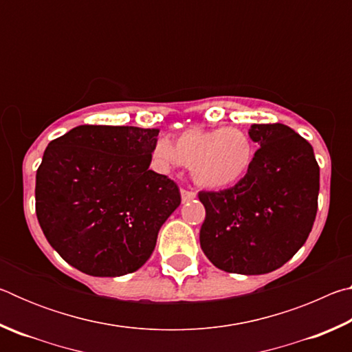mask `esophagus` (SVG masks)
I'll list each match as a JSON object with an SVG mask.
<instances>
[{"instance_id":"obj_1","label":"esophagus","mask_w":352,"mask_h":352,"mask_svg":"<svg viewBox=\"0 0 352 352\" xmlns=\"http://www.w3.org/2000/svg\"><path fill=\"white\" fill-rule=\"evenodd\" d=\"M197 197V194H195V190H189V189H182V201L183 204H186V201H190Z\"/></svg>"}]
</instances>
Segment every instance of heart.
I'll return each instance as SVG.
<instances>
[{"label": "heart", "instance_id": "b5f03b06", "mask_svg": "<svg viewBox=\"0 0 352 352\" xmlns=\"http://www.w3.org/2000/svg\"><path fill=\"white\" fill-rule=\"evenodd\" d=\"M254 142L241 127L188 129L175 146L160 138L152 147V162L162 170L188 166L194 182L206 189H225L239 183L254 162Z\"/></svg>", "mask_w": 352, "mask_h": 352}]
</instances>
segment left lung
Returning a JSON list of instances; mask_svg holds the SVG:
<instances>
[{"mask_svg":"<svg viewBox=\"0 0 352 352\" xmlns=\"http://www.w3.org/2000/svg\"><path fill=\"white\" fill-rule=\"evenodd\" d=\"M261 146L233 188L200 190L206 217L200 245L220 270L264 275L302 247L318 208L320 168L314 148L284 124H253Z\"/></svg>","mask_w":352,"mask_h":352,"instance_id":"left-lung-1","label":"left lung"}]
</instances>
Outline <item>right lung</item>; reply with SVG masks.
<instances>
[{"label": "right lung", "instance_id": "right-lung-1", "mask_svg": "<svg viewBox=\"0 0 352 352\" xmlns=\"http://www.w3.org/2000/svg\"><path fill=\"white\" fill-rule=\"evenodd\" d=\"M158 129L79 126L50 142L35 177V212L47 242L91 276H122L151 258L182 201L148 169Z\"/></svg>", "mask_w": 352, "mask_h": 352}]
</instances>
